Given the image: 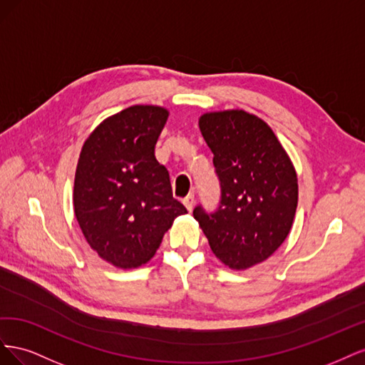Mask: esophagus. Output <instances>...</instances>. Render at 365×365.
Listing matches in <instances>:
<instances>
[{
    "label": "esophagus",
    "instance_id": "1",
    "mask_svg": "<svg viewBox=\"0 0 365 365\" xmlns=\"http://www.w3.org/2000/svg\"><path fill=\"white\" fill-rule=\"evenodd\" d=\"M182 202H184L185 208L189 210V212H192V210H193V205H195V195H193V193L187 195V196H185V200H184Z\"/></svg>",
    "mask_w": 365,
    "mask_h": 365
}]
</instances>
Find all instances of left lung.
Returning a JSON list of instances; mask_svg holds the SVG:
<instances>
[{"label": "left lung", "instance_id": "left-lung-1", "mask_svg": "<svg viewBox=\"0 0 365 365\" xmlns=\"http://www.w3.org/2000/svg\"><path fill=\"white\" fill-rule=\"evenodd\" d=\"M200 129L220 181V205L200 222L215 256L235 271L271 257L288 237L298 202L294 164L267 121L244 109L205 113Z\"/></svg>", "mask_w": 365, "mask_h": 365}]
</instances>
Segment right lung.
<instances>
[{
  "label": "right lung",
  "instance_id": "1",
  "mask_svg": "<svg viewBox=\"0 0 365 365\" xmlns=\"http://www.w3.org/2000/svg\"><path fill=\"white\" fill-rule=\"evenodd\" d=\"M169 111L134 105L98 125L83 143L73 205L82 233L98 257L120 269L148 263L185 207L172 195L155 145Z\"/></svg>",
  "mask_w": 365,
  "mask_h": 365
}]
</instances>
